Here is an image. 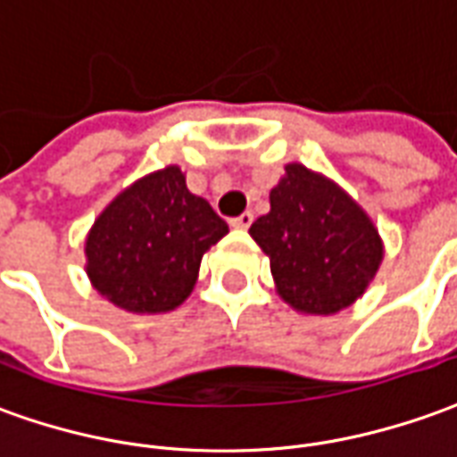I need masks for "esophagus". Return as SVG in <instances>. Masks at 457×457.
<instances>
[{
	"label": "esophagus",
	"instance_id": "34e87169",
	"mask_svg": "<svg viewBox=\"0 0 457 457\" xmlns=\"http://www.w3.org/2000/svg\"><path fill=\"white\" fill-rule=\"evenodd\" d=\"M251 223H253V213L251 212H245V213H241V216L231 219V226H234V228H241V231H244V228H248Z\"/></svg>",
	"mask_w": 457,
	"mask_h": 457
}]
</instances>
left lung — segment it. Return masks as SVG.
Masks as SVG:
<instances>
[{
  "label": "left lung",
  "instance_id": "8db88e82",
  "mask_svg": "<svg viewBox=\"0 0 457 457\" xmlns=\"http://www.w3.org/2000/svg\"><path fill=\"white\" fill-rule=\"evenodd\" d=\"M248 234L270 258L278 295L303 315L354 305L384 261L377 223L335 179L300 162L270 189Z\"/></svg>",
  "mask_w": 457,
  "mask_h": 457
}]
</instances>
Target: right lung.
<instances>
[{
  "label": "right lung",
  "instance_id": "1",
  "mask_svg": "<svg viewBox=\"0 0 457 457\" xmlns=\"http://www.w3.org/2000/svg\"><path fill=\"white\" fill-rule=\"evenodd\" d=\"M228 234L177 164L125 187L86 236L90 286L132 315H157L192 295L204 253Z\"/></svg>",
  "mask_w": 457,
  "mask_h": 457
}]
</instances>
